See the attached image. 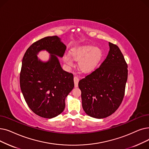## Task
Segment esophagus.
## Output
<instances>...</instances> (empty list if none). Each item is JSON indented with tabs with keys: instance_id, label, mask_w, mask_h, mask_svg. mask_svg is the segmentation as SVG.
<instances>
[{
	"instance_id": "1",
	"label": "esophagus",
	"mask_w": 149,
	"mask_h": 149,
	"mask_svg": "<svg viewBox=\"0 0 149 149\" xmlns=\"http://www.w3.org/2000/svg\"><path fill=\"white\" fill-rule=\"evenodd\" d=\"M74 81L75 87V88L78 87V84H79V79L77 77H74Z\"/></svg>"
}]
</instances>
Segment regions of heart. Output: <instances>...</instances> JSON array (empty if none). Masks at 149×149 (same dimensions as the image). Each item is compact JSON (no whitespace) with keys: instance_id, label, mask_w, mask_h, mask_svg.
<instances>
[{"instance_id":"obj_1","label":"heart","mask_w":149,"mask_h":149,"mask_svg":"<svg viewBox=\"0 0 149 149\" xmlns=\"http://www.w3.org/2000/svg\"><path fill=\"white\" fill-rule=\"evenodd\" d=\"M70 54H65L63 57L64 63L68 66L74 65L73 60L79 61V69L82 72L89 73L95 69L101 60L103 52L99 47L93 45H83L71 49Z\"/></svg>"}]
</instances>
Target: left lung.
I'll return each mask as SVG.
<instances>
[{"label":"left lung","mask_w":149,"mask_h":149,"mask_svg":"<svg viewBox=\"0 0 149 149\" xmlns=\"http://www.w3.org/2000/svg\"><path fill=\"white\" fill-rule=\"evenodd\" d=\"M109 46L100 67L79 82L84 111L96 119L107 118L119 108L128 77L127 64L120 50L111 42Z\"/></svg>","instance_id":"8db88e82"}]
</instances>
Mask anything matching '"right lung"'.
I'll use <instances>...</instances> for the list:
<instances>
[{
  "label": "right lung",
  "instance_id": "obj_1",
  "mask_svg": "<svg viewBox=\"0 0 149 149\" xmlns=\"http://www.w3.org/2000/svg\"><path fill=\"white\" fill-rule=\"evenodd\" d=\"M66 49L59 37L47 36L31 44L23 57L22 93L31 110L44 118H55L63 111L66 97L74 87L73 74L63 70L58 60ZM42 50L50 54L47 62L37 56Z\"/></svg>",
  "mask_w": 149,
  "mask_h": 149
}]
</instances>
